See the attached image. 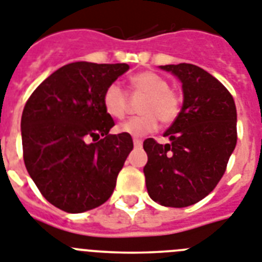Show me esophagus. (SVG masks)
Segmentation results:
<instances>
[{"label":"esophagus","mask_w":262,"mask_h":262,"mask_svg":"<svg viewBox=\"0 0 262 262\" xmlns=\"http://www.w3.org/2000/svg\"><path fill=\"white\" fill-rule=\"evenodd\" d=\"M134 146L135 147L142 146V139H139V138H134Z\"/></svg>","instance_id":"1"}]
</instances>
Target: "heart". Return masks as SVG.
I'll use <instances>...</instances> for the list:
<instances>
[{
    "label": "heart",
    "mask_w": 262,
    "mask_h": 262,
    "mask_svg": "<svg viewBox=\"0 0 262 262\" xmlns=\"http://www.w3.org/2000/svg\"><path fill=\"white\" fill-rule=\"evenodd\" d=\"M133 94L144 95L139 105L140 115L119 124L118 131L131 136H143L157 129L158 123L168 126L177 120L182 107L179 95L168 88V83L161 75L144 71L129 77ZM103 105L108 115L115 119L124 118L128 99L118 83L110 84L103 94Z\"/></svg>",
    "instance_id": "1"
}]
</instances>
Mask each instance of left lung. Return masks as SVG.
<instances>
[{
  "label": "left lung",
  "mask_w": 262,
  "mask_h": 262,
  "mask_svg": "<svg viewBox=\"0 0 262 262\" xmlns=\"http://www.w3.org/2000/svg\"><path fill=\"white\" fill-rule=\"evenodd\" d=\"M182 81L183 107L165 133L170 143L148 138L143 171L148 195L162 206L186 207L210 194L237 144L234 99L221 81L193 64L161 66Z\"/></svg>",
  "instance_id": "1"
}]
</instances>
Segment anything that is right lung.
Returning <instances> with one entry per match:
<instances>
[{"label":"right lung","instance_id":"right-lung-1","mask_svg":"<svg viewBox=\"0 0 262 262\" xmlns=\"http://www.w3.org/2000/svg\"><path fill=\"white\" fill-rule=\"evenodd\" d=\"M128 68L71 62L47 77L24 107L25 167L45 200L67 213L104 204L133 151L131 135L110 134L115 122L103 105L105 88Z\"/></svg>","mask_w":262,"mask_h":262}]
</instances>
